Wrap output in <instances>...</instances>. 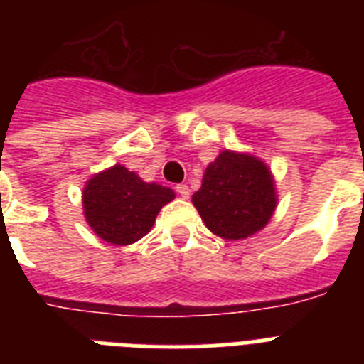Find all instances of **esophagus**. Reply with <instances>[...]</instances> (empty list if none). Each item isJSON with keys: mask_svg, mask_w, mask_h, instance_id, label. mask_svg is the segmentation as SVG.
<instances>
[{"mask_svg": "<svg viewBox=\"0 0 364 364\" xmlns=\"http://www.w3.org/2000/svg\"><path fill=\"white\" fill-rule=\"evenodd\" d=\"M176 191H178V195L182 198H189V188H188V184H178L176 186Z\"/></svg>", "mask_w": 364, "mask_h": 364, "instance_id": "obj_1", "label": "esophagus"}]
</instances>
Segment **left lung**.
Segmentation results:
<instances>
[{"label":"left lung","instance_id":"8db88e82","mask_svg":"<svg viewBox=\"0 0 364 364\" xmlns=\"http://www.w3.org/2000/svg\"><path fill=\"white\" fill-rule=\"evenodd\" d=\"M193 205L208 230L226 240H240L260 231L277 208L272 171L247 153L222 151L205 167Z\"/></svg>","mask_w":364,"mask_h":364}]
</instances>
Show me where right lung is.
Segmentation results:
<instances>
[{
	"label": "right lung",
	"instance_id": "1",
	"mask_svg": "<svg viewBox=\"0 0 364 364\" xmlns=\"http://www.w3.org/2000/svg\"><path fill=\"white\" fill-rule=\"evenodd\" d=\"M173 198V189L147 184L120 164L87 180L82 193L83 215L91 230L117 246L133 244L149 233L162 205Z\"/></svg>",
	"mask_w": 364,
	"mask_h": 364
}]
</instances>
